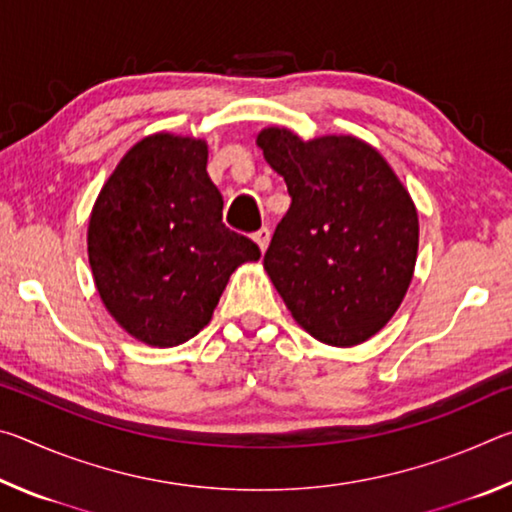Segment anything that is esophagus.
<instances>
[{
    "label": "esophagus",
    "instance_id": "1",
    "mask_svg": "<svg viewBox=\"0 0 512 512\" xmlns=\"http://www.w3.org/2000/svg\"><path fill=\"white\" fill-rule=\"evenodd\" d=\"M253 239H255V244L259 246V250H262V253H264L266 246H268V241H271V230H268V228H259V230L255 232V235H253Z\"/></svg>",
    "mask_w": 512,
    "mask_h": 512
}]
</instances>
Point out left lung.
Returning a JSON list of instances; mask_svg holds the SVG:
<instances>
[{
	"instance_id": "obj_1",
	"label": "left lung",
	"mask_w": 512,
	"mask_h": 512,
	"mask_svg": "<svg viewBox=\"0 0 512 512\" xmlns=\"http://www.w3.org/2000/svg\"><path fill=\"white\" fill-rule=\"evenodd\" d=\"M257 146L291 196L264 255L273 287L316 341L334 348L368 341L413 280L420 225L411 194L359 137L305 142L271 126Z\"/></svg>"
}]
</instances>
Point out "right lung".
<instances>
[{"label": "right lung", "mask_w": 512, "mask_h": 512, "mask_svg": "<svg viewBox=\"0 0 512 512\" xmlns=\"http://www.w3.org/2000/svg\"><path fill=\"white\" fill-rule=\"evenodd\" d=\"M88 257L110 316L137 341L173 348L210 323L230 275L257 262L259 248L225 228L207 142L155 133L101 187Z\"/></svg>", "instance_id": "obj_1"}]
</instances>
